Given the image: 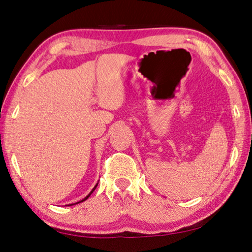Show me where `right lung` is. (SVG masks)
Instances as JSON below:
<instances>
[{
	"label": "right lung",
	"mask_w": 252,
	"mask_h": 252,
	"mask_svg": "<svg viewBox=\"0 0 252 252\" xmlns=\"http://www.w3.org/2000/svg\"><path fill=\"white\" fill-rule=\"evenodd\" d=\"M97 184H98V182H97V183H96V184H95V187H94V188H93V189H92V191H91V192H90V193H89V194H88V196H85V197H84V198H83V200H81V201H80V202H77V203H74V204H78V203H81V202H83V201H85V200H88V198H89V196H90V195H91V194H92V193H93V191H94V189H96V187H97ZM74 204H69V205H70V206H71V205H74ZM69 205H68V206H69Z\"/></svg>",
	"instance_id": "obj_1"
}]
</instances>
